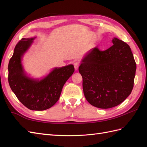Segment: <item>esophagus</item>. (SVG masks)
I'll list each match as a JSON object with an SVG mask.
<instances>
[{"instance_id": "34e87169", "label": "esophagus", "mask_w": 147, "mask_h": 147, "mask_svg": "<svg viewBox=\"0 0 147 147\" xmlns=\"http://www.w3.org/2000/svg\"><path fill=\"white\" fill-rule=\"evenodd\" d=\"M74 68L75 69V70H77L78 69V67H79V63H77V62H75L74 63Z\"/></svg>"}]
</instances>
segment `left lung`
Returning a JSON list of instances; mask_svg holds the SVG:
<instances>
[{
    "instance_id": "8db88e82",
    "label": "left lung",
    "mask_w": 147,
    "mask_h": 147,
    "mask_svg": "<svg viewBox=\"0 0 147 147\" xmlns=\"http://www.w3.org/2000/svg\"><path fill=\"white\" fill-rule=\"evenodd\" d=\"M104 51L94 48L81 61L84 95L91 105L100 109L117 106L129 96L134 86L136 63L131 48L118 38Z\"/></svg>"
}]
</instances>
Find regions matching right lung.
Masks as SVG:
<instances>
[{
  "label": "right lung",
  "mask_w": 147,
  "mask_h": 147,
  "mask_svg": "<svg viewBox=\"0 0 147 147\" xmlns=\"http://www.w3.org/2000/svg\"><path fill=\"white\" fill-rule=\"evenodd\" d=\"M36 37L23 38L16 45L8 64V83L12 91L26 107L32 110L51 108L59 100L63 88L75 69L69 64L53 68L41 78L28 75L23 65V57Z\"/></svg>",
  "instance_id": "obj_1"
}]
</instances>
